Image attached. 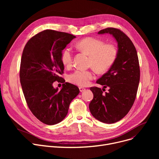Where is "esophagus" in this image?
Instances as JSON below:
<instances>
[{
  "label": "esophagus",
  "instance_id": "34e87169",
  "mask_svg": "<svg viewBox=\"0 0 159 159\" xmlns=\"http://www.w3.org/2000/svg\"><path fill=\"white\" fill-rule=\"evenodd\" d=\"M79 90L80 92H83V91H84L86 90V88H83V87H79Z\"/></svg>",
  "mask_w": 159,
  "mask_h": 159
}]
</instances>
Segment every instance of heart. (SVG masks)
<instances>
[{"mask_svg":"<svg viewBox=\"0 0 159 159\" xmlns=\"http://www.w3.org/2000/svg\"><path fill=\"white\" fill-rule=\"evenodd\" d=\"M80 52L89 55V64L98 72H104L115 62L117 57V49L113 44H105L101 40L88 37L81 40L75 45ZM62 64L70 67L73 62V53L70 48H66L62 53ZM95 77L92 70H77L68 76V80L73 84L80 86H87Z\"/></svg>","mask_w":159,"mask_h":159,"instance_id":"b5f03b06","label":"heart"}]
</instances>
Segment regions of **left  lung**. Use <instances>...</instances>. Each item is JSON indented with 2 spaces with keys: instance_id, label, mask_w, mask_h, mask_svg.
<instances>
[{
  "instance_id": "1",
  "label": "left lung",
  "mask_w": 159,
  "mask_h": 159,
  "mask_svg": "<svg viewBox=\"0 0 159 159\" xmlns=\"http://www.w3.org/2000/svg\"><path fill=\"white\" fill-rule=\"evenodd\" d=\"M108 33L117 43V57L110 70L97 80L103 88L92 87L93 94L89 108L98 120L112 124L121 120L131 108L136 98L140 80V68L137 50L129 38L120 30L108 28L98 32ZM109 88L108 93L103 92Z\"/></svg>"
}]
</instances>
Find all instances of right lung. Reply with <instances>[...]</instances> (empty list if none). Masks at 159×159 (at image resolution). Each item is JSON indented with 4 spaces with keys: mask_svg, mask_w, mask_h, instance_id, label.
Returning <instances> with one entry per match:
<instances>
[{
    "mask_svg": "<svg viewBox=\"0 0 159 159\" xmlns=\"http://www.w3.org/2000/svg\"><path fill=\"white\" fill-rule=\"evenodd\" d=\"M75 38L70 33L46 30L30 39L23 50L20 80L24 95L32 113L48 125L66 117L71 102L80 92L69 82L60 91L53 86L55 81L62 79V50Z\"/></svg>",
    "mask_w": 159,
    "mask_h": 159,
    "instance_id": "1",
    "label": "right lung"
}]
</instances>
